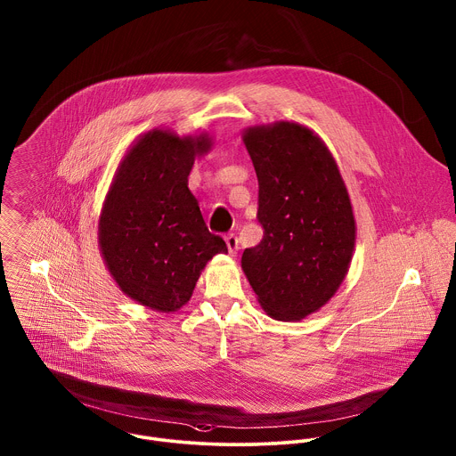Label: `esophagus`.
Instances as JSON below:
<instances>
[{
    "label": "esophagus",
    "mask_w": 456,
    "mask_h": 456,
    "mask_svg": "<svg viewBox=\"0 0 456 456\" xmlns=\"http://www.w3.org/2000/svg\"><path fill=\"white\" fill-rule=\"evenodd\" d=\"M225 243H227V248H229V254L231 256H236V252H238V238L234 236V234H227L225 236Z\"/></svg>",
    "instance_id": "1"
}]
</instances>
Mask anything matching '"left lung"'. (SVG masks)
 <instances>
[{
	"mask_svg": "<svg viewBox=\"0 0 456 456\" xmlns=\"http://www.w3.org/2000/svg\"><path fill=\"white\" fill-rule=\"evenodd\" d=\"M259 183L263 240L245 248L241 268L263 311L300 322L343 284L357 225L339 167L309 127L279 120L243 129Z\"/></svg>",
	"mask_w": 456,
	"mask_h": 456,
	"instance_id": "1",
	"label": "left lung"
}]
</instances>
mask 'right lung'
<instances>
[{
	"label": "right lung",
	"instance_id": "1",
	"mask_svg": "<svg viewBox=\"0 0 456 456\" xmlns=\"http://www.w3.org/2000/svg\"><path fill=\"white\" fill-rule=\"evenodd\" d=\"M208 133L179 136L154 127L120 159L99 215V250L118 289L158 313H175L193 295L213 259L227 252L208 231L188 188L197 158L208 154Z\"/></svg>",
	"mask_w": 456,
	"mask_h": 456
}]
</instances>
